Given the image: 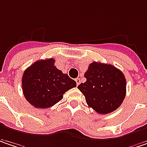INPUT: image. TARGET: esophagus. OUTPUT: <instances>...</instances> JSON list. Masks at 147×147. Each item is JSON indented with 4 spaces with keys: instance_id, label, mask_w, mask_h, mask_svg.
<instances>
[{
    "instance_id": "34e87169",
    "label": "esophagus",
    "mask_w": 147,
    "mask_h": 147,
    "mask_svg": "<svg viewBox=\"0 0 147 147\" xmlns=\"http://www.w3.org/2000/svg\"><path fill=\"white\" fill-rule=\"evenodd\" d=\"M75 81H76V85H77V86L81 83V79H80V78H76Z\"/></svg>"
}]
</instances>
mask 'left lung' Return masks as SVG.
I'll list each match as a JSON object with an SVG mask.
<instances>
[{"label":"left lung","mask_w":147,"mask_h":147,"mask_svg":"<svg viewBox=\"0 0 147 147\" xmlns=\"http://www.w3.org/2000/svg\"><path fill=\"white\" fill-rule=\"evenodd\" d=\"M86 82L77 88L86 97L87 105L99 114H108L119 107L126 92L125 76L109 64L92 62L85 76Z\"/></svg>","instance_id":"8db88e82"}]
</instances>
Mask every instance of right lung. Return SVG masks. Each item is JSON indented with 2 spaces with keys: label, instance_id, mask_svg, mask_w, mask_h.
I'll return each instance as SVG.
<instances>
[{
  "label": "right lung",
  "instance_id": "right-lung-1",
  "mask_svg": "<svg viewBox=\"0 0 147 147\" xmlns=\"http://www.w3.org/2000/svg\"><path fill=\"white\" fill-rule=\"evenodd\" d=\"M76 82L55 66L53 58L40 60L22 76V91L26 100L36 108H48L63 98Z\"/></svg>",
  "mask_w": 147,
  "mask_h": 147
}]
</instances>
